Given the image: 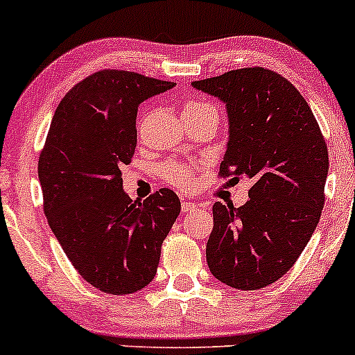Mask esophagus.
<instances>
[{
    "instance_id": "obj_1",
    "label": "esophagus",
    "mask_w": 355,
    "mask_h": 355,
    "mask_svg": "<svg viewBox=\"0 0 355 355\" xmlns=\"http://www.w3.org/2000/svg\"><path fill=\"white\" fill-rule=\"evenodd\" d=\"M197 207H198L197 203L187 200V198H183V200H182V211H190V210L197 209Z\"/></svg>"
}]
</instances>
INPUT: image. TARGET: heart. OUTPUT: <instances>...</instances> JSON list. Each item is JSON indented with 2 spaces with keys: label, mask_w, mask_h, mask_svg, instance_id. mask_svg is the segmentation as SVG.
I'll return each mask as SVG.
<instances>
[{
  "label": "heart",
  "mask_w": 355,
  "mask_h": 355,
  "mask_svg": "<svg viewBox=\"0 0 355 355\" xmlns=\"http://www.w3.org/2000/svg\"><path fill=\"white\" fill-rule=\"evenodd\" d=\"M185 110H190V112H195V110H214V112H218L217 107L214 103H209V101H189L185 105ZM162 177L168 183H172L173 187H177V189L187 190L190 187H193L195 170L189 165H183L180 162L172 160L166 162L162 166Z\"/></svg>",
  "instance_id": "b5f03b06"
}]
</instances>
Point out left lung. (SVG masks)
<instances>
[{
  "mask_svg": "<svg viewBox=\"0 0 355 355\" xmlns=\"http://www.w3.org/2000/svg\"><path fill=\"white\" fill-rule=\"evenodd\" d=\"M191 87L229 113L220 175L252 180L248 202L214 203L207 263L220 282L257 291L291 270L319 223L329 152L311 107L294 85L267 68H240Z\"/></svg>",
  "mask_w": 355,
  "mask_h": 355,
  "instance_id": "8db88e82",
  "label": "left lung"
}]
</instances>
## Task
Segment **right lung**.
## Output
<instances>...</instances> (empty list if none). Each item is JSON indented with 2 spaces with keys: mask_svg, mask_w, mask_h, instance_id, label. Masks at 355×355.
Returning a JSON list of instances; mask_svg holds the SVG:
<instances>
[{
  "mask_svg": "<svg viewBox=\"0 0 355 355\" xmlns=\"http://www.w3.org/2000/svg\"><path fill=\"white\" fill-rule=\"evenodd\" d=\"M173 87L135 71L93 73L60 101L40 155L53 234L78 274L105 294H133L152 282L180 214L170 189L132 200L120 170L135 153L138 105Z\"/></svg>",
  "mask_w": 355,
  "mask_h": 355,
  "instance_id": "right-lung-1",
  "label": "right lung"
}]
</instances>
